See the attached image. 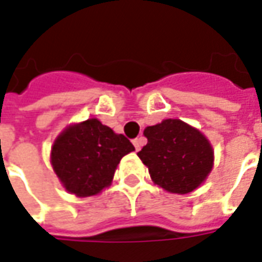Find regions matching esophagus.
<instances>
[{"instance_id":"1","label":"esophagus","mask_w":262,"mask_h":262,"mask_svg":"<svg viewBox=\"0 0 262 262\" xmlns=\"http://www.w3.org/2000/svg\"><path fill=\"white\" fill-rule=\"evenodd\" d=\"M143 143H144V139H143V137H137V139H135V140H133V146H135V148H136L137 151L142 148Z\"/></svg>"}]
</instances>
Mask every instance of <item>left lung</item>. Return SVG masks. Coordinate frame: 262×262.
<instances>
[{
	"instance_id": "obj_1",
	"label": "left lung",
	"mask_w": 262,
	"mask_h": 262,
	"mask_svg": "<svg viewBox=\"0 0 262 262\" xmlns=\"http://www.w3.org/2000/svg\"><path fill=\"white\" fill-rule=\"evenodd\" d=\"M147 144L137 153L151 181L170 193H189L206 181L214 153L208 137L180 119L144 129Z\"/></svg>"
}]
</instances>
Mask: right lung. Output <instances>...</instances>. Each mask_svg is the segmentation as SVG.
<instances>
[{
    "label": "right lung",
    "mask_w": 262,
    "mask_h": 262,
    "mask_svg": "<svg viewBox=\"0 0 262 262\" xmlns=\"http://www.w3.org/2000/svg\"><path fill=\"white\" fill-rule=\"evenodd\" d=\"M133 150L123 135L91 118L69 125L54 139L50 164L67 192L95 196L111 187L122 157Z\"/></svg>",
    "instance_id": "add662e5"
}]
</instances>
